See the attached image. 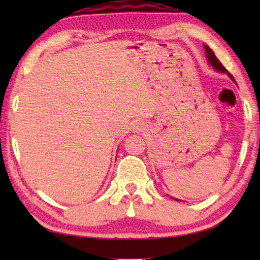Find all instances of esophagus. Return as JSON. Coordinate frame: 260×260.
<instances>
[{
	"mask_svg": "<svg viewBox=\"0 0 260 260\" xmlns=\"http://www.w3.org/2000/svg\"><path fill=\"white\" fill-rule=\"evenodd\" d=\"M144 128H146V124L142 121H136L133 125V132H136V133H138V132L144 131Z\"/></svg>",
	"mask_w": 260,
	"mask_h": 260,
	"instance_id": "esophagus-1",
	"label": "esophagus"
}]
</instances>
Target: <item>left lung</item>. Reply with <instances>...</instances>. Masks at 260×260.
<instances>
[{"instance_id":"1","label":"left lung","mask_w":260,"mask_h":260,"mask_svg":"<svg viewBox=\"0 0 260 260\" xmlns=\"http://www.w3.org/2000/svg\"><path fill=\"white\" fill-rule=\"evenodd\" d=\"M204 49H205V54H206V59H208V61H209V64H211L212 65V68L215 70V71H218V72H220V73H226L228 77H230L233 81L235 82V80H234V77L232 76V74L227 71V70L223 68V65L220 63L219 61V59L217 58V57H215V55H214V52L212 51V49H211V48L209 47V46H206V45H204ZM236 83V82H235ZM177 201H179V200H177Z\"/></svg>"}]
</instances>
